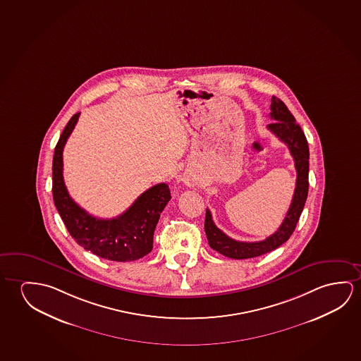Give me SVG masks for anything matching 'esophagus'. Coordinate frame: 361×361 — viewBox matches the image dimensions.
I'll return each instance as SVG.
<instances>
[{
	"label": "esophagus",
	"mask_w": 361,
	"mask_h": 361,
	"mask_svg": "<svg viewBox=\"0 0 361 361\" xmlns=\"http://www.w3.org/2000/svg\"><path fill=\"white\" fill-rule=\"evenodd\" d=\"M189 183H192V181H191V180H190Z\"/></svg>",
	"instance_id": "34e87169"
}]
</instances>
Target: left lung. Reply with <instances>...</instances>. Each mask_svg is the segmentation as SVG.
<instances>
[{
  "label": "left lung",
  "instance_id": "1",
  "mask_svg": "<svg viewBox=\"0 0 361 361\" xmlns=\"http://www.w3.org/2000/svg\"><path fill=\"white\" fill-rule=\"evenodd\" d=\"M270 118L272 123L267 125V128L276 135L280 141L288 145L290 154L294 157L295 169L298 172L296 176V188L291 205L288 207V214L283 219L276 233H272L269 238L256 243H244L228 238L226 233H222L220 228L214 224L211 212L206 210L205 233L211 249L216 250L221 255L231 259H251L256 256L264 255L272 250L278 249L294 233L296 224L299 221L300 215L304 210L305 201L309 191V146L305 133L296 123L293 114L288 111V107L283 101L272 96L270 106Z\"/></svg>",
  "mask_w": 361,
  "mask_h": 361
}]
</instances>
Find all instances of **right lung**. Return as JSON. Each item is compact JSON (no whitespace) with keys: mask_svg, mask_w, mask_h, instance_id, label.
<instances>
[{"mask_svg":"<svg viewBox=\"0 0 361 361\" xmlns=\"http://www.w3.org/2000/svg\"><path fill=\"white\" fill-rule=\"evenodd\" d=\"M75 114L56 145L52 161V195L56 209L75 241L94 255L111 261L139 260L152 250L160 214L171 199L169 185L161 183L140 195L128 210L115 219H97L81 209L67 192L62 151L78 123Z\"/></svg>","mask_w":361,"mask_h":361,"instance_id":"1","label":"right lung"}]
</instances>
